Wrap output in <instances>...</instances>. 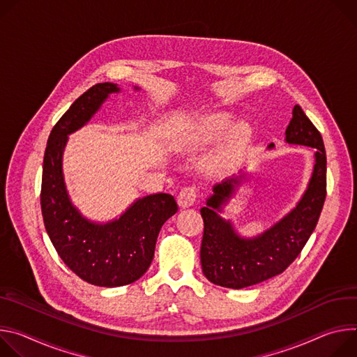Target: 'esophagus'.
Listing matches in <instances>:
<instances>
[{
    "label": "esophagus",
    "instance_id": "1",
    "mask_svg": "<svg viewBox=\"0 0 357 357\" xmlns=\"http://www.w3.org/2000/svg\"><path fill=\"white\" fill-rule=\"evenodd\" d=\"M197 200V188L195 187H184L180 194H178V206L185 208V207H191Z\"/></svg>",
    "mask_w": 357,
    "mask_h": 357
}]
</instances>
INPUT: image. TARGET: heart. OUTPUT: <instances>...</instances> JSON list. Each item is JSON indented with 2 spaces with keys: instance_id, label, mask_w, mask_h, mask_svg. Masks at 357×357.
<instances>
[{
  "instance_id": "heart-1",
  "label": "heart",
  "mask_w": 357,
  "mask_h": 357,
  "mask_svg": "<svg viewBox=\"0 0 357 357\" xmlns=\"http://www.w3.org/2000/svg\"><path fill=\"white\" fill-rule=\"evenodd\" d=\"M232 126V117L225 113H215L207 116L200 123L195 133V140L200 144H210L221 139L228 129ZM250 137V126L244 122L236 123L228 136L227 149L231 153H238L243 150Z\"/></svg>"
}]
</instances>
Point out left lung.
<instances>
[{
    "label": "left lung",
    "instance_id": "1",
    "mask_svg": "<svg viewBox=\"0 0 357 357\" xmlns=\"http://www.w3.org/2000/svg\"><path fill=\"white\" fill-rule=\"evenodd\" d=\"M285 142L316 149L313 173L296 207L269 229L244 238L218 211L234 194L243 176L214 185V194L202 208L204 234L202 266L206 278L220 287L241 289L282 273L301 254L318 224L326 199V151L322 135L296 105L285 132ZM273 143L269 144V149Z\"/></svg>",
    "mask_w": 357,
    "mask_h": 357
}]
</instances>
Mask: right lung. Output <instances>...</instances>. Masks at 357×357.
<instances>
[{"label": "right lung", "instance_id": "1", "mask_svg": "<svg viewBox=\"0 0 357 357\" xmlns=\"http://www.w3.org/2000/svg\"><path fill=\"white\" fill-rule=\"evenodd\" d=\"M119 91L110 82L96 84L63 113L47 143L41 187L44 224L58 255L79 278L106 288L140 278L153 261L158 232L178 210L173 195L150 194L136 200L117 220L98 224L70 203L62 173L68 135L85 126L107 96Z\"/></svg>", "mask_w": 357, "mask_h": 357}]
</instances>
